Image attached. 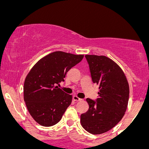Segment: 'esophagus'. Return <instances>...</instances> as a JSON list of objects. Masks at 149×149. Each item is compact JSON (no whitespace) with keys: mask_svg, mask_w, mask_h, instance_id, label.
I'll return each instance as SVG.
<instances>
[{"mask_svg":"<svg viewBox=\"0 0 149 149\" xmlns=\"http://www.w3.org/2000/svg\"><path fill=\"white\" fill-rule=\"evenodd\" d=\"M73 100L76 101V102H79V101H81L82 100V99L79 98V97H78L77 96H73Z\"/></svg>","mask_w":149,"mask_h":149,"instance_id":"obj_1","label":"esophagus"}]
</instances>
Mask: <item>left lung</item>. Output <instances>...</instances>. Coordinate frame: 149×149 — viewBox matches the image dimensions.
<instances>
[{"label":"left lung","mask_w":149,"mask_h":149,"mask_svg":"<svg viewBox=\"0 0 149 149\" xmlns=\"http://www.w3.org/2000/svg\"><path fill=\"white\" fill-rule=\"evenodd\" d=\"M93 83L100 85L95 100L87 98L88 111L80 116L86 131L99 134L110 130L123 117L129 100V85L123 71L106 56H85Z\"/></svg>","instance_id":"8db88e82"}]
</instances>
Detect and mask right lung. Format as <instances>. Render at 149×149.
<instances>
[{
  "label": "right lung",
  "mask_w": 149,
  "mask_h": 149,
  "mask_svg": "<svg viewBox=\"0 0 149 149\" xmlns=\"http://www.w3.org/2000/svg\"><path fill=\"white\" fill-rule=\"evenodd\" d=\"M83 55L57 51L42 58L26 77L24 100L38 124L49 127L61 119L71 104V95L58 88L66 73L83 59Z\"/></svg>",
  "instance_id": "obj_1"
}]
</instances>
